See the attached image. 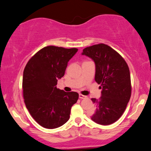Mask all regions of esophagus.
<instances>
[{
    "mask_svg": "<svg viewBox=\"0 0 151 151\" xmlns=\"http://www.w3.org/2000/svg\"><path fill=\"white\" fill-rule=\"evenodd\" d=\"M79 98L81 99H86V96L83 95V94H79Z\"/></svg>",
    "mask_w": 151,
    "mask_h": 151,
    "instance_id": "obj_1",
    "label": "esophagus"
}]
</instances>
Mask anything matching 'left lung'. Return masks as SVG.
Listing matches in <instances>:
<instances>
[{
  "label": "left lung",
  "instance_id": "obj_1",
  "mask_svg": "<svg viewBox=\"0 0 151 151\" xmlns=\"http://www.w3.org/2000/svg\"><path fill=\"white\" fill-rule=\"evenodd\" d=\"M82 55L94 60L95 81L101 85V96L91 99L94 112L91 119L101 125H109L120 119L131 96L129 68L122 56L105 44L94 45L83 49Z\"/></svg>",
  "mask_w": 151,
  "mask_h": 151
}]
</instances>
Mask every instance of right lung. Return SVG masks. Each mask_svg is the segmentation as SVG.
<instances>
[{"label":"right lung","instance_id":"obj_1","mask_svg":"<svg viewBox=\"0 0 151 151\" xmlns=\"http://www.w3.org/2000/svg\"><path fill=\"white\" fill-rule=\"evenodd\" d=\"M78 49L48 46L30 58L22 78L27 109L35 121L46 129L62 126L70 118V109L78 99L76 92L66 93L57 88L65 75L68 62Z\"/></svg>","mask_w":151,"mask_h":151}]
</instances>
